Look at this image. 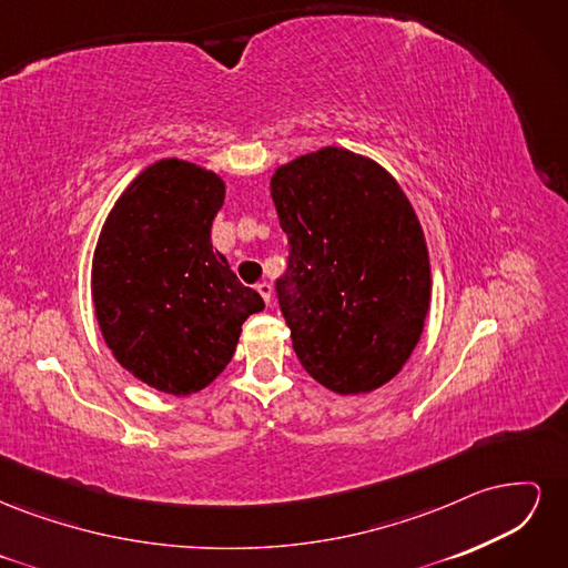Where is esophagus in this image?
Returning a JSON list of instances; mask_svg holds the SVG:
<instances>
[{"mask_svg":"<svg viewBox=\"0 0 568 568\" xmlns=\"http://www.w3.org/2000/svg\"><path fill=\"white\" fill-rule=\"evenodd\" d=\"M255 288H257V294L263 296V301L270 305V298H272V284H267V282H257V284H255Z\"/></svg>","mask_w":568,"mask_h":568,"instance_id":"34e87169","label":"esophagus"}]
</instances>
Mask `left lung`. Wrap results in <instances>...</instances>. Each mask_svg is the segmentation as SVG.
I'll return each mask as SVG.
<instances>
[{
	"instance_id": "1",
	"label": "left lung",
	"mask_w": 568,
	"mask_h": 568,
	"mask_svg": "<svg viewBox=\"0 0 568 568\" xmlns=\"http://www.w3.org/2000/svg\"><path fill=\"white\" fill-rule=\"evenodd\" d=\"M288 239L274 284L305 372L336 393L390 382L415 351L432 270L419 220L382 165L326 146L270 182Z\"/></svg>"
}]
</instances>
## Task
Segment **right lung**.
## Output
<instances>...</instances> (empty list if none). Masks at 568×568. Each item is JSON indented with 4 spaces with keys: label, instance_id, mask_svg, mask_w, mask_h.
Segmentation results:
<instances>
[{
    "label": "right lung",
    "instance_id": "1",
    "mask_svg": "<svg viewBox=\"0 0 568 568\" xmlns=\"http://www.w3.org/2000/svg\"><path fill=\"white\" fill-rule=\"evenodd\" d=\"M225 184L194 163L149 165L118 199L92 265L97 320L115 359L173 395L209 386L230 365L257 291L213 251Z\"/></svg>",
    "mask_w": 568,
    "mask_h": 568
}]
</instances>
